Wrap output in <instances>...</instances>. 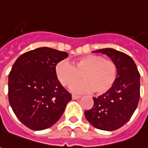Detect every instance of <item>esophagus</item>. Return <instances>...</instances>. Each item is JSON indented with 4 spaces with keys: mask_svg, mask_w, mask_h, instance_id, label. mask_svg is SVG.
Masks as SVG:
<instances>
[{
    "mask_svg": "<svg viewBox=\"0 0 148 148\" xmlns=\"http://www.w3.org/2000/svg\"><path fill=\"white\" fill-rule=\"evenodd\" d=\"M80 97H81V96H80V95H74V94H73V95H72V99H79V98H80Z\"/></svg>",
    "mask_w": 148,
    "mask_h": 148,
    "instance_id": "34e87169",
    "label": "esophagus"
}]
</instances>
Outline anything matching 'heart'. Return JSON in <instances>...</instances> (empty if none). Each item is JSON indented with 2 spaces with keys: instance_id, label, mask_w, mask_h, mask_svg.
Returning a JSON list of instances; mask_svg holds the SVG:
<instances>
[{
  "instance_id": "obj_1",
  "label": "heart",
  "mask_w": 148,
  "mask_h": 148,
  "mask_svg": "<svg viewBox=\"0 0 148 148\" xmlns=\"http://www.w3.org/2000/svg\"><path fill=\"white\" fill-rule=\"evenodd\" d=\"M56 74L62 86L70 87L82 78L84 82L75 84V92H92L97 95L106 94L114 86L116 80V64L103 56L90 54L78 58L71 65L61 61L56 66Z\"/></svg>"
}]
</instances>
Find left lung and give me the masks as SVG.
Returning <instances> with one entry per match:
<instances>
[{"label": "left lung", "mask_w": 148, "mask_h": 148, "mask_svg": "<svg viewBox=\"0 0 148 148\" xmlns=\"http://www.w3.org/2000/svg\"><path fill=\"white\" fill-rule=\"evenodd\" d=\"M95 52L106 54L116 64V80L108 92L93 98V107L84 114L94 127L112 131L123 126L137 108L140 97V74L133 59L125 53L112 49Z\"/></svg>", "instance_id": "left-lung-1"}]
</instances>
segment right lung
<instances>
[{
	"label": "right lung",
	"instance_id": "obj_1",
	"mask_svg": "<svg viewBox=\"0 0 148 148\" xmlns=\"http://www.w3.org/2000/svg\"><path fill=\"white\" fill-rule=\"evenodd\" d=\"M68 54L42 47L22 54L9 74V101L22 123L33 130L49 128L60 119L71 94L56 74L58 62Z\"/></svg>",
	"mask_w": 148,
	"mask_h": 148
}]
</instances>
